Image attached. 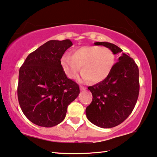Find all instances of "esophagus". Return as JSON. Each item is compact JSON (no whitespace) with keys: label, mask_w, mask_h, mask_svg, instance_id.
I'll use <instances>...</instances> for the list:
<instances>
[{"label":"esophagus","mask_w":157,"mask_h":157,"mask_svg":"<svg viewBox=\"0 0 157 157\" xmlns=\"http://www.w3.org/2000/svg\"><path fill=\"white\" fill-rule=\"evenodd\" d=\"M80 90H82V91H84V90H86V88H85L84 86H80Z\"/></svg>","instance_id":"esophagus-1"}]
</instances>
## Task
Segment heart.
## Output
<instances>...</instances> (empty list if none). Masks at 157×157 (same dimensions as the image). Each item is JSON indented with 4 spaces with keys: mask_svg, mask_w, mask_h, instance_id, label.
Returning <instances> with one entry per match:
<instances>
[{
    "mask_svg": "<svg viewBox=\"0 0 157 157\" xmlns=\"http://www.w3.org/2000/svg\"><path fill=\"white\" fill-rule=\"evenodd\" d=\"M115 55L111 49L100 46H85L75 50L72 56L65 54L61 64L69 78L75 79L82 67V77L92 82L107 77L113 68Z\"/></svg>",
    "mask_w": 157,
    "mask_h": 157,
    "instance_id": "b5f03b06",
    "label": "heart"
}]
</instances>
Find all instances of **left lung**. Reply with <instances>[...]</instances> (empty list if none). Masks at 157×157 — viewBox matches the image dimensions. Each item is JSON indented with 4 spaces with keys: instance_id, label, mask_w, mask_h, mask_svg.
Here are the masks:
<instances>
[{
    "instance_id": "8db88e82",
    "label": "left lung",
    "mask_w": 157,
    "mask_h": 157,
    "mask_svg": "<svg viewBox=\"0 0 157 157\" xmlns=\"http://www.w3.org/2000/svg\"><path fill=\"white\" fill-rule=\"evenodd\" d=\"M109 48L114 54L121 53L105 80L88 87L93 101L85 110L87 118L100 128H110L124 122L133 111L139 93V68L134 60L116 45L95 42Z\"/></svg>"
}]
</instances>
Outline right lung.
<instances>
[{
	"label": "right lung",
	"instance_id": "add662e5",
	"mask_svg": "<svg viewBox=\"0 0 157 157\" xmlns=\"http://www.w3.org/2000/svg\"><path fill=\"white\" fill-rule=\"evenodd\" d=\"M72 46L70 39L50 40L29 54L19 70L18 98L23 113L37 126H57L67 106L80 93L61 64L62 55Z\"/></svg>",
	"mask_w": 157,
	"mask_h": 157
}]
</instances>
